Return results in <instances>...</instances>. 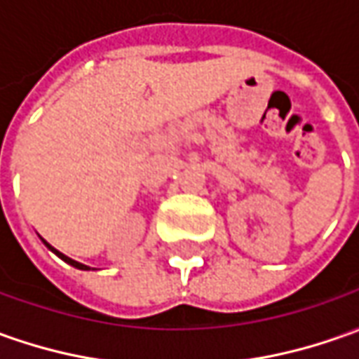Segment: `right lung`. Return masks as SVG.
Instances as JSON below:
<instances>
[{"instance_id":"obj_1","label":"right lung","mask_w":359,"mask_h":359,"mask_svg":"<svg viewBox=\"0 0 359 359\" xmlns=\"http://www.w3.org/2000/svg\"><path fill=\"white\" fill-rule=\"evenodd\" d=\"M41 240H43V238H41ZM43 243H45L46 248H48V250L53 251L55 255H58V257H60L62 262H67L68 265H72V267H76V269H82V271H90V267H88V265H84V263H78V262H74V259H70V257H67L65 253H60V251H58V250H55V248H53V245H50L48 241L43 240Z\"/></svg>"}]
</instances>
